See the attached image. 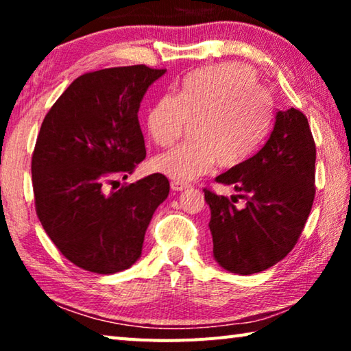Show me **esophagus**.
<instances>
[{
	"label": "esophagus",
	"instance_id": "obj_1",
	"mask_svg": "<svg viewBox=\"0 0 351 351\" xmlns=\"http://www.w3.org/2000/svg\"><path fill=\"white\" fill-rule=\"evenodd\" d=\"M170 187L173 189V190H176V192H181V190L190 187V184L181 182V181H171V182H170Z\"/></svg>",
	"mask_w": 351,
	"mask_h": 351
}]
</instances>
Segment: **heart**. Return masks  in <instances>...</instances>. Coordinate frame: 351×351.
Returning a JSON list of instances; mask_svg holds the SVG:
<instances>
[{"label": "heart", "mask_w": 351, "mask_h": 351, "mask_svg": "<svg viewBox=\"0 0 351 351\" xmlns=\"http://www.w3.org/2000/svg\"><path fill=\"white\" fill-rule=\"evenodd\" d=\"M271 99L254 69L219 63L193 71L173 94L158 97L147 112L150 138L169 147L193 123L189 144L158 154L153 169L173 181L187 182L210 171L218 161L230 169L246 162L268 136Z\"/></svg>", "instance_id": "1"}]
</instances>
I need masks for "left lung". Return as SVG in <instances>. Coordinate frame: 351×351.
<instances>
[{
    "instance_id": "8db88e82",
    "label": "left lung",
    "mask_w": 351,
    "mask_h": 351,
    "mask_svg": "<svg viewBox=\"0 0 351 351\" xmlns=\"http://www.w3.org/2000/svg\"><path fill=\"white\" fill-rule=\"evenodd\" d=\"M316 144L304 112L277 111L263 148L217 176L240 195L228 198L204 189L210 207L213 257L226 271L249 276L278 263L293 251L316 195ZM237 197L247 206L239 210Z\"/></svg>"
}]
</instances>
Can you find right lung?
I'll use <instances>...</instances> for the list:
<instances>
[{
    "mask_svg": "<svg viewBox=\"0 0 351 351\" xmlns=\"http://www.w3.org/2000/svg\"><path fill=\"white\" fill-rule=\"evenodd\" d=\"M165 69L145 64L86 73L41 123L32 154L35 210L71 263L96 274L128 269L141 257L154 210L170 184L153 173L108 193L145 158L138 111Z\"/></svg>",
    "mask_w": 351,
    "mask_h": 351,
    "instance_id": "add662e5",
    "label": "right lung"
}]
</instances>
